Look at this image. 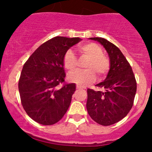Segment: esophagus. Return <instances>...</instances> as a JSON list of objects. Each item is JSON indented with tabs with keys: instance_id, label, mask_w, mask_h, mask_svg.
Returning <instances> with one entry per match:
<instances>
[{
	"instance_id": "esophagus-1",
	"label": "esophagus",
	"mask_w": 152,
	"mask_h": 152,
	"mask_svg": "<svg viewBox=\"0 0 152 152\" xmlns=\"http://www.w3.org/2000/svg\"><path fill=\"white\" fill-rule=\"evenodd\" d=\"M83 88H84V87H82V86H80L79 85H76V89H78V90H82V89H83Z\"/></svg>"
}]
</instances>
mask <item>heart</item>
Here are the masks:
<instances>
[{"instance_id":"heart-1","label":"heart","mask_w":152,"mask_h":152,"mask_svg":"<svg viewBox=\"0 0 152 152\" xmlns=\"http://www.w3.org/2000/svg\"><path fill=\"white\" fill-rule=\"evenodd\" d=\"M78 50L83 56L88 58L86 70H76L68 74V79L81 86L91 83L96 79V72L99 77L106 74L110 68V61L103 55V50L99 45L93 42L82 44ZM64 66L68 70H73L76 67V57L71 50H68L64 56Z\"/></svg>"}]
</instances>
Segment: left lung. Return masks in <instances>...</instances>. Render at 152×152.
I'll use <instances>...</instances> for the list:
<instances>
[{"instance_id":"obj_1","label":"left lung","mask_w":152,"mask_h":152,"mask_svg":"<svg viewBox=\"0 0 152 152\" xmlns=\"http://www.w3.org/2000/svg\"><path fill=\"white\" fill-rule=\"evenodd\" d=\"M104 48L110 59V70L104 82L96 86L103 91L87 89V113L102 126L114 124L129 113L134 102L137 83L132 67L120 49L102 37L89 38Z\"/></svg>"}]
</instances>
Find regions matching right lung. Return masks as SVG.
<instances>
[{
	"mask_svg": "<svg viewBox=\"0 0 152 152\" xmlns=\"http://www.w3.org/2000/svg\"><path fill=\"white\" fill-rule=\"evenodd\" d=\"M79 37H56L40 45L23 67L18 89L27 115L42 125L60 121L70 104L76 84L58 86L65 81L64 56Z\"/></svg>",
	"mask_w": 152,
	"mask_h": 152,
	"instance_id": "obj_1",
	"label": "right lung"
}]
</instances>
